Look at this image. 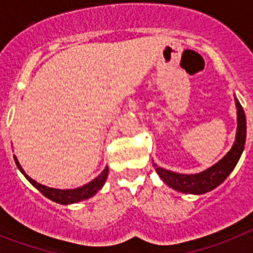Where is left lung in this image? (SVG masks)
Segmentation results:
<instances>
[{"instance_id":"8db88e82","label":"left lung","mask_w":253,"mask_h":253,"mask_svg":"<svg viewBox=\"0 0 253 253\" xmlns=\"http://www.w3.org/2000/svg\"><path fill=\"white\" fill-rule=\"evenodd\" d=\"M236 110H238V128H236L235 143L224 158L208 168L204 172L196 173V174H181V173L172 172L162 167H158L154 163L156 172L164 182L177 192L188 193V194H205L210 192L216 186H219L228 174L234 170L238 162H239L242 152L246 144V135H247V122H246V114L239 101L235 98Z\"/></svg>"}]
</instances>
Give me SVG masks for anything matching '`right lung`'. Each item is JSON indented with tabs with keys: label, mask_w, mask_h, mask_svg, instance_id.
<instances>
[{
	"label": "right lung",
	"mask_w": 253,
	"mask_h": 253,
	"mask_svg": "<svg viewBox=\"0 0 253 253\" xmlns=\"http://www.w3.org/2000/svg\"><path fill=\"white\" fill-rule=\"evenodd\" d=\"M14 160H15V164H17L18 169L21 170L27 180L31 182V184L35 186V188L39 190V192L43 194L44 197H47L48 200L53 201V202H56V204H61V205H71V204H76V202H80V201L87 200V198H90L95 194V193L98 192L99 189L102 188L103 184H105V181H106L107 173H109V168H105L101 172L98 177H95L94 180L90 181L89 184L84 185V186H80V188L76 189H53V188H48V186H44V185L39 184L37 181H34L31 177H29L25 173V170L22 169L21 164L18 163L17 158L14 156Z\"/></svg>",
	"instance_id": "1"
}]
</instances>
